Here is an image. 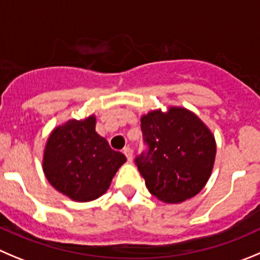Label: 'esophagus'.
<instances>
[{"label":"esophagus","mask_w":260,"mask_h":260,"mask_svg":"<svg viewBox=\"0 0 260 260\" xmlns=\"http://www.w3.org/2000/svg\"><path fill=\"white\" fill-rule=\"evenodd\" d=\"M123 154L125 155V157H127L128 161H132V150H131V147H124L123 149Z\"/></svg>","instance_id":"obj_1"}]
</instances>
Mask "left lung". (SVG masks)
<instances>
[{"label": "left lung", "instance_id": "obj_1", "mask_svg": "<svg viewBox=\"0 0 260 260\" xmlns=\"http://www.w3.org/2000/svg\"><path fill=\"white\" fill-rule=\"evenodd\" d=\"M146 150L135 163L150 193L164 203H182L198 195L212 174L215 140L191 111L171 108L141 118Z\"/></svg>", "mask_w": 260, "mask_h": 260}]
</instances>
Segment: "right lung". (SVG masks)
<instances>
[{"label":"right lung","instance_id":"add662e5","mask_svg":"<svg viewBox=\"0 0 260 260\" xmlns=\"http://www.w3.org/2000/svg\"><path fill=\"white\" fill-rule=\"evenodd\" d=\"M96 118L69 120L53 129L43 155L46 178L59 192L75 201L100 198L110 186L125 156L97 135Z\"/></svg>","mask_w":260,"mask_h":260}]
</instances>
